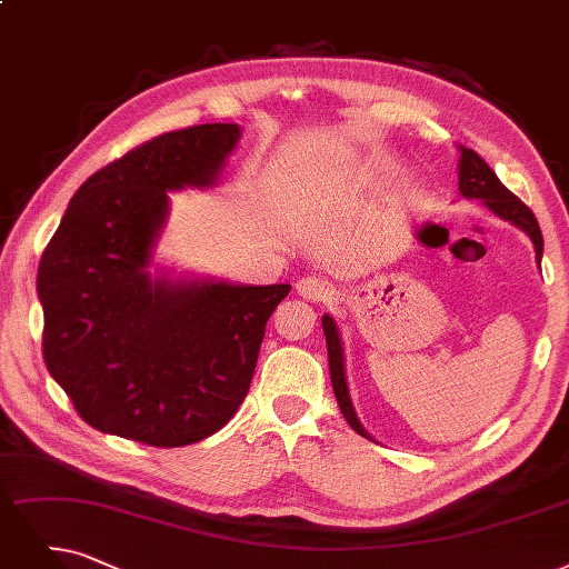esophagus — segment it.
<instances>
[{
    "instance_id": "obj_1",
    "label": "esophagus",
    "mask_w": 569,
    "mask_h": 569,
    "mask_svg": "<svg viewBox=\"0 0 569 569\" xmlns=\"http://www.w3.org/2000/svg\"><path fill=\"white\" fill-rule=\"evenodd\" d=\"M297 293L306 301H329L333 297V287H331V282H327L322 278L308 276V278L297 280Z\"/></svg>"
}]
</instances>
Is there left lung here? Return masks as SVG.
<instances>
[{
    "label": "left lung",
    "instance_id": "left-lung-1",
    "mask_svg": "<svg viewBox=\"0 0 569 569\" xmlns=\"http://www.w3.org/2000/svg\"><path fill=\"white\" fill-rule=\"evenodd\" d=\"M460 151V161H458V189L462 198H473L481 200L483 206L495 212L499 219L511 221L513 226H518L520 231H526L535 244V254H537V263L541 261L543 254V238L539 231V223L532 214V210L520 202L502 181L497 179V174L492 172V168L483 161V158L476 153L473 149L467 147H458ZM322 329H325V338H327V352H329V373H331V385H333V395L336 401L340 406V413L348 420V425L357 431V435L373 439L363 425L357 418V411L350 399V388H348V378H346V357H343V343H340V333L336 327V320L331 315H322Z\"/></svg>",
    "mask_w": 569,
    "mask_h": 569
}]
</instances>
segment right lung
<instances>
[{
	"mask_svg": "<svg viewBox=\"0 0 569 569\" xmlns=\"http://www.w3.org/2000/svg\"><path fill=\"white\" fill-rule=\"evenodd\" d=\"M240 134L238 123H202L128 151L83 181L43 249V361L104 435L189 446L247 397L266 322L291 284L149 270L168 191L214 187Z\"/></svg>",
	"mask_w": 569,
	"mask_h": 569,
	"instance_id": "obj_1",
	"label": "right lung"
}]
</instances>
